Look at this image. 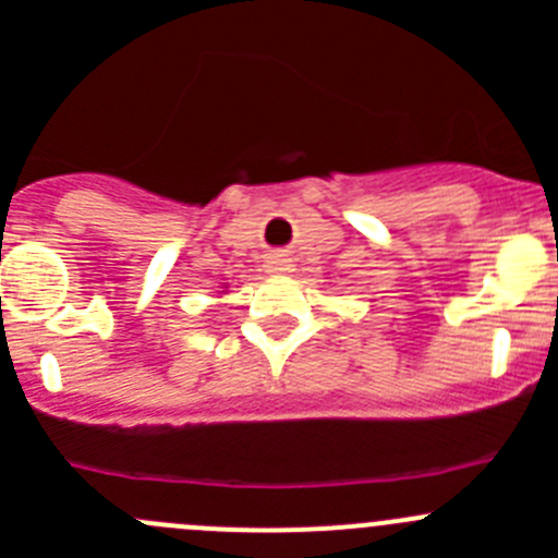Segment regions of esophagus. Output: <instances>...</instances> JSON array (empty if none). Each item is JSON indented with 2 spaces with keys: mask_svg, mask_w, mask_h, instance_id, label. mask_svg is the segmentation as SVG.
I'll list each match as a JSON object with an SVG mask.
<instances>
[{
  "mask_svg": "<svg viewBox=\"0 0 558 558\" xmlns=\"http://www.w3.org/2000/svg\"><path fill=\"white\" fill-rule=\"evenodd\" d=\"M264 267H267L269 275H286L291 269V262L286 258V255H269Z\"/></svg>",
  "mask_w": 558,
  "mask_h": 558,
  "instance_id": "obj_1",
  "label": "esophagus"
}]
</instances>
